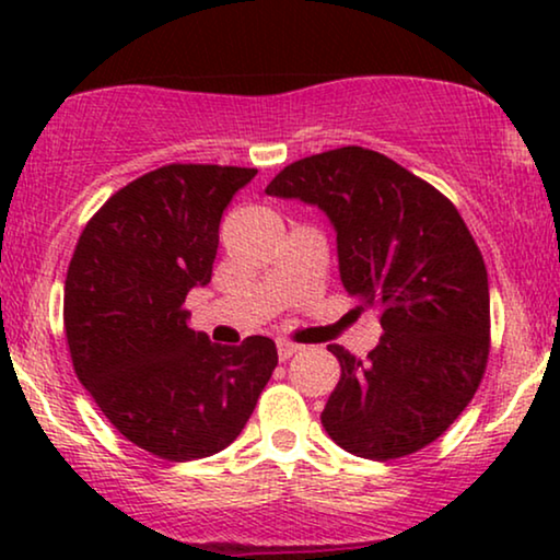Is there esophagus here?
<instances>
[{
    "label": "esophagus",
    "mask_w": 560,
    "mask_h": 560,
    "mask_svg": "<svg viewBox=\"0 0 560 560\" xmlns=\"http://www.w3.org/2000/svg\"><path fill=\"white\" fill-rule=\"evenodd\" d=\"M298 351H301V343H295V341H290V339H278V357H280V362H285V359L298 354Z\"/></svg>",
    "instance_id": "obj_1"
}]
</instances>
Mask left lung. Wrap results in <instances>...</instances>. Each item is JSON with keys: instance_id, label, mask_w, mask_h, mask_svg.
I'll return each instance as SVG.
<instances>
[{"instance_id": "8db88e82", "label": "left lung", "mask_w": 560, "mask_h": 560, "mask_svg": "<svg viewBox=\"0 0 560 560\" xmlns=\"http://www.w3.org/2000/svg\"><path fill=\"white\" fill-rule=\"evenodd\" d=\"M265 194L326 211L357 311H377L366 359L339 343L341 380L320 423L343 451L389 462L425 448L471 402L489 359L485 257L441 190L382 152L328 150L295 160Z\"/></svg>"}]
</instances>
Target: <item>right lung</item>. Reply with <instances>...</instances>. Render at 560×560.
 I'll return each instance as SVG.
<instances>
[{
  "instance_id": "add662e5",
  "label": "right lung",
  "mask_w": 560,
  "mask_h": 560,
  "mask_svg": "<svg viewBox=\"0 0 560 560\" xmlns=\"http://www.w3.org/2000/svg\"><path fill=\"white\" fill-rule=\"evenodd\" d=\"M255 167L173 163L119 188L83 226L66 275L73 370L106 420L165 462H194L242 433L278 349L267 336L211 343L186 295L211 280L221 213Z\"/></svg>"
}]
</instances>
